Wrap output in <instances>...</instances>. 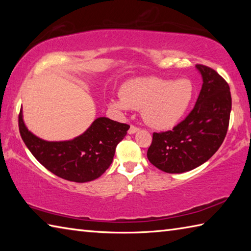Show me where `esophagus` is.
<instances>
[{
    "label": "esophagus",
    "mask_w": 251,
    "mask_h": 251,
    "mask_svg": "<svg viewBox=\"0 0 251 251\" xmlns=\"http://www.w3.org/2000/svg\"><path fill=\"white\" fill-rule=\"evenodd\" d=\"M139 130V128L138 127H136L135 125H130V127H129V129H128V134H135L136 131H138Z\"/></svg>",
    "instance_id": "obj_1"
}]
</instances>
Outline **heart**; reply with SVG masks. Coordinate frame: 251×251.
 <instances>
[{
	"instance_id": "1",
	"label": "heart",
	"mask_w": 251,
	"mask_h": 251,
	"mask_svg": "<svg viewBox=\"0 0 251 251\" xmlns=\"http://www.w3.org/2000/svg\"><path fill=\"white\" fill-rule=\"evenodd\" d=\"M194 93V85L188 78L137 77L123 85L121 97L110 100V106L121 112L142 109V116L148 125L166 130L182 120Z\"/></svg>"
}]
</instances>
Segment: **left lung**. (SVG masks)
Returning <instances> with one entry per match:
<instances>
[{
    "instance_id": "8db88e82",
    "label": "left lung",
    "mask_w": 251,
    "mask_h": 251,
    "mask_svg": "<svg viewBox=\"0 0 251 251\" xmlns=\"http://www.w3.org/2000/svg\"><path fill=\"white\" fill-rule=\"evenodd\" d=\"M202 86L195 107L172 130L152 134L147 158L168 174L189 172L218 151L226 137L231 110L228 83L215 70L197 64Z\"/></svg>"
}]
</instances>
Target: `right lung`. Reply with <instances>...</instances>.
<instances>
[{
  "label": "right lung",
  "instance_id": "add662e5",
  "mask_svg": "<svg viewBox=\"0 0 251 251\" xmlns=\"http://www.w3.org/2000/svg\"><path fill=\"white\" fill-rule=\"evenodd\" d=\"M19 128L25 145L46 169L63 179L86 182L103 175L110 166L117 144L126 136L129 125L99 117L72 141L46 142L26 128L21 109Z\"/></svg>",
  "mask_w": 251,
  "mask_h": 251
}]
</instances>
